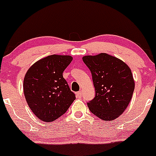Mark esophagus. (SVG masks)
Here are the masks:
<instances>
[{
    "mask_svg": "<svg viewBox=\"0 0 156 156\" xmlns=\"http://www.w3.org/2000/svg\"><path fill=\"white\" fill-rule=\"evenodd\" d=\"M82 96H83V91H78V92L76 93V97L77 98H82Z\"/></svg>",
    "mask_w": 156,
    "mask_h": 156,
    "instance_id": "1",
    "label": "esophagus"
}]
</instances>
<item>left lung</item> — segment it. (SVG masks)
<instances>
[{"instance_id":"obj_1","label":"left lung","mask_w":156,"mask_h":156,"mask_svg":"<svg viewBox=\"0 0 156 156\" xmlns=\"http://www.w3.org/2000/svg\"><path fill=\"white\" fill-rule=\"evenodd\" d=\"M83 61L91 71L95 89V97L87 103L89 110L104 121L118 118L128 107L134 92L131 69L107 53L83 56Z\"/></svg>"}]
</instances>
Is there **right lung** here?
I'll return each mask as SVG.
<instances>
[{"mask_svg": "<svg viewBox=\"0 0 156 156\" xmlns=\"http://www.w3.org/2000/svg\"><path fill=\"white\" fill-rule=\"evenodd\" d=\"M73 58L52 55L35 62L24 78L23 90L31 111L40 119L49 122L66 113L76 96L63 72Z\"/></svg>", "mask_w": 156, "mask_h": 156, "instance_id": "right-lung-1", "label": "right lung"}]
</instances>
